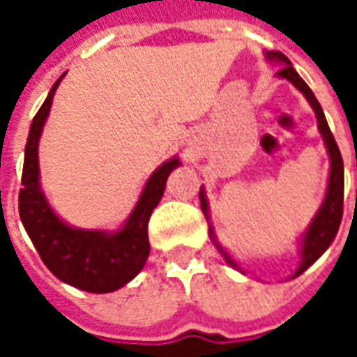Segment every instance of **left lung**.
<instances>
[{
	"label": "left lung",
	"instance_id": "8db88e82",
	"mask_svg": "<svg viewBox=\"0 0 357 357\" xmlns=\"http://www.w3.org/2000/svg\"><path fill=\"white\" fill-rule=\"evenodd\" d=\"M264 57H266L268 61L280 63L282 67L280 71L276 73V77L290 81L296 89L306 97V101H308L310 107H312L314 113H316V119H318V130H320V135H322L326 151H328V157H330V174H328L326 197H324L318 213L314 214L312 222H310L308 227H306V230H304V232L300 234V238H298L300 262H298V268L294 270V274L290 276V278H296V276H300L302 272H306V270H308V268L312 266L328 248H330V244L336 238L337 228H340V222H342V211H344V160H342L336 139H334L332 130L328 127V121L324 117L322 107L318 103L316 95H314L312 89L306 85V81L298 75V71L292 67L290 59H288L284 53H280V51H264ZM199 199L200 208H202V213H204L206 220H208V234H211V238H213L216 250L222 254V258H225L234 270H238L240 274H248V272L232 258V254L228 252L227 248H225V246L218 242V238H216L214 228L213 225H211V208H208V199H206L204 186H200Z\"/></svg>",
	"mask_w": 357,
	"mask_h": 357
}]
</instances>
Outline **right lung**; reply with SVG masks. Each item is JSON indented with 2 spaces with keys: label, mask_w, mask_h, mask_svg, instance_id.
I'll use <instances>...</instances> for the list:
<instances>
[{
  "label": "right lung",
  "mask_w": 357,
  "mask_h": 357,
  "mask_svg": "<svg viewBox=\"0 0 357 357\" xmlns=\"http://www.w3.org/2000/svg\"><path fill=\"white\" fill-rule=\"evenodd\" d=\"M63 77L65 73L53 83L29 127L21 174L20 218L43 264L59 280L85 292L107 294L129 284L143 270L151 252L149 218L162 199L167 178L181 165V158L165 160L146 178L135 208L117 230L77 228L65 222L51 208L39 183V139Z\"/></svg>",
  "instance_id": "right-lung-1"
}]
</instances>
